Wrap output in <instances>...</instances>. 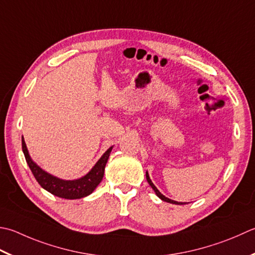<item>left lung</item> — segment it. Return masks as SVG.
<instances>
[{"label":"left lung","mask_w":255,"mask_h":255,"mask_svg":"<svg viewBox=\"0 0 255 255\" xmlns=\"http://www.w3.org/2000/svg\"><path fill=\"white\" fill-rule=\"evenodd\" d=\"M146 178H147V181H148V183L150 184V187L153 189V191L156 192V194L157 196L161 199V200H163V201H166V202H169V203H173V204H186V202H178V201H173V200H171V199H169V198H167V197H164L163 194L158 190V189L156 188V186H154V184L152 183V181H151V179H150V177H149V174H148V172H146Z\"/></svg>","instance_id":"obj_1"}]
</instances>
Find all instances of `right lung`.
<instances>
[{
  "label": "right lung",
  "instance_id": "1",
  "mask_svg": "<svg viewBox=\"0 0 255 255\" xmlns=\"http://www.w3.org/2000/svg\"><path fill=\"white\" fill-rule=\"evenodd\" d=\"M22 149L28 167L31 169L32 173L34 174L35 179H36L37 182L41 184V187L44 188L46 191L54 194V196L73 200V199H81L89 196V194L96 189L98 184L101 183L104 177L105 167H106V163L113 147L109 148L108 150L103 154L101 159H99L96 164L92 168L91 171L87 174H85L84 177L75 179V180H64V179H59L53 176L51 173L44 171L43 169L37 166V164L32 160V158L29 157L26 143H25L23 137Z\"/></svg>",
  "mask_w": 255,
  "mask_h": 255
}]
</instances>
